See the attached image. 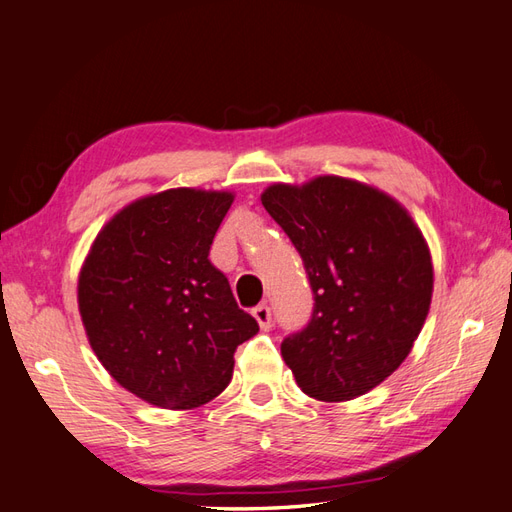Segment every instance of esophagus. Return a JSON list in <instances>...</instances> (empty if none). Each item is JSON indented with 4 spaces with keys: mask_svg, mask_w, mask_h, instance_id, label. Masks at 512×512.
Listing matches in <instances>:
<instances>
[{
    "mask_svg": "<svg viewBox=\"0 0 512 512\" xmlns=\"http://www.w3.org/2000/svg\"><path fill=\"white\" fill-rule=\"evenodd\" d=\"M253 315L259 322V326H262L264 330L270 328V324H273V315H270V308L266 304H259L253 308Z\"/></svg>",
    "mask_w": 512,
    "mask_h": 512,
    "instance_id": "esophagus-1",
    "label": "esophagus"
}]
</instances>
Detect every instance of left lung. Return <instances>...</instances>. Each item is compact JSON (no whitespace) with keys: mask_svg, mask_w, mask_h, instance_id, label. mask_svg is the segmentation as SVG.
<instances>
[{"mask_svg":"<svg viewBox=\"0 0 512 512\" xmlns=\"http://www.w3.org/2000/svg\"><path fill=\"white\" fill-rule=\"evenodd\" d=\"M302 257L313 315L284 337L297 386L346 402L393 375L422 330L433 264L422 230L395 199L344 177L275 184L262 195Z\"/></svg>","mask_w":512,"mask_h":512,"instance_id":"left-lung-1","label":"left lung"}]
</instances>
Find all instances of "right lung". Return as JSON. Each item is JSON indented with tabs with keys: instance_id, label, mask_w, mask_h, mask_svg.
<instances>
[{
	"instance_id": "add662e5",
	"label": "right lung",
	"mask_w": 512,
	"mask_h": 512,
	"mask_svg": "<svg viewBox=\"0 0 512 512\" xmlns=\"http://www.w3.org/2000/svg\"><path fill=\"white\" fill-rule=\"evenodd\" d=\"M233 195L173 188L126 206L79 273L88 342L117 384L162 408H197L233 377L259 326L237 306L210 246Z\"/></svg>"
}]
</instances>
